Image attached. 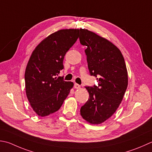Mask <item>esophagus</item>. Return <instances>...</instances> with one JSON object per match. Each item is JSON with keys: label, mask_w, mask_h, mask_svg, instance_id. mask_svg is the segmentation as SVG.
<instances>
[{"label": "esophagus", "mask_w": 152, "mask_h": 152, "mask_svg": "<svg viewBox=\"0 0 152 152\" xmlns=\"http://www.w3.org/2000/svg\"><path fill=\"white\" fill-rule=\"evenodd\" d=\"M74 88L79 89V88H80V86L78 84H74Z\"/></svg>", "instance_id": "obj_1"}]
</instances>
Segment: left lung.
<instances>
[{
	"label": "left lung",
	"mask_w": 152,
	"mask_h": 152,
	"mask_svg": "<svg viewBox=\"0 0 152 152\" xmlns=\"http://www.w3.org/2000/svg\"><path fill=\"white\" fill-rule=\"evenodd\" d=\"M80 41L87 47L89 70L98 77V86L86 87L90 98L80 109V115L91 124L109 118L119 107L128 86L125 62L119 49L107 39L86 29H80Z\"/></svg>",
	"instance_id": "obj_1"
}]
</instances>
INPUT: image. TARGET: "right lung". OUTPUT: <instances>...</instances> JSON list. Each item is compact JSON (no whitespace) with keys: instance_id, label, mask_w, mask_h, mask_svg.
I'll use <instances>...</instances> for the list:
<instances>
[{"instance_id":"obj_1","label":"right lung","mask_w":152,"mask_h":152,"mask_svg":"<svg viewBox=\"0 0 152 152\" xmlns=\"http://www.w3.org/2000/svg\"><path fill=\"white\" fill-rule=\"evenodd\" d=\"M80 29H61L48 35L33 50L25 71L26 94L40 117L61 108L74 83L55 77L63 69L66 53L76 43Z\"/></svg>"}]
</instances>
